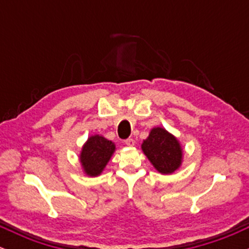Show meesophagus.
<instances>
[{
	"mask_svg": "<svg viewBox=\"0 0 249 249\" xmlns=\"http://www.w3.org/2000/svg\"><path fill=\"white\" fill-rule=\"evenodd\" d=\"M125 144L127 145V146H133L134 145V141L132 138H127L126 141H125Z\"/></svg>",
	"mask_w": 249,
	"mask_h": 249,
	"instance_id": "obj_1",
	"label": "esophagus"
}]
</instances>
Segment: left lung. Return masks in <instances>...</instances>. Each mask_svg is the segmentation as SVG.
Returning <instances> with one entry per match:
<instances>
[{
	"label": "left lung",
	"instance_id": "1",
	"mask_svg": "<svg viewBox=\"0 0 249 249\" xmlns=\"http://www.w3.org/2000/svg\"><path fill=\"white\" fill-rule=\"evenodd\" d=\"M142 148L153 166L162 174L174 172L181 164V148L178 141L161 127L151 131Z\"/></svg>",
	"mask_w": 249,
	"mask_h": 249
}]
</instances>
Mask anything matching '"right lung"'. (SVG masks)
<instances>
[{"mask_svg":"<svg viewBox=\"0 0 249 249\" xmlns=\"http://www.w3.org/2000/svg\"><path fill=\"white\" fill-rule=\"evenodd\" d=\"M115 151V144L104 137L92 136L88 139L81 153V162L88 176L101 174Z\"/></svg>","mask_w":249,"mask_h":249,"instance_id":"obj_1","label":"right lung"}]
</instances>
